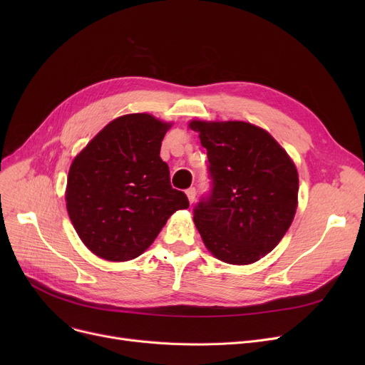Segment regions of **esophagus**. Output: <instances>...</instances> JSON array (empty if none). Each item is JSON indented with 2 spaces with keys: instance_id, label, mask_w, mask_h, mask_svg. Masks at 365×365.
Returning a JSON list of instances; mask_svg holds the SVG:
<instances>
[{
  "instance_id": "esophagus-1",
  "label": "esophagus",
  "mask_w": 365,
  "mask_h": 365,
  "mask_svg": "<svg viewBox=\"0 0 365 365\" xmlns=\"http://www.w3.org/2000/svg\"><path fill=\"white\" fill-rule=\"evenodd\" d=\"M186 197H187L189 202L192 204V202L195 201V197H197V189H195V187H189V189H186Z\"/></svg>"
}]
</instances>
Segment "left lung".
Wrapping results in <instances>:
<instances>
[{
	"instance_id": "left-lung-1",
	"label": "left lung",
	"mask_w": 365,
	"mask_h": 365,
	"mask_svg": "<svg viewBox=\"0 0 365 365\" xmlns=\"http://www.w3.org/2000/svg\"><path fill=\"white\" fill-rule=\"evenodd\" d=\"M207 149L212 190L194 222L215 257L250 264L278 245L294 219L299 175L269 133L244 121H190Z\"/></svg>"
}]
</instances>
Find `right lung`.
Here are the masks:
<instances>
[{
  "instance_id": "add662e5",
  "label": "right lung",
  "mask_w": 365,
  "mask_h": 365,
  "mask_svg": "<svg viewBox=\"0 0 365 365\" xmlns=\"http://www.w3.org/2000/svg\"><path fill=\"white\" fill-rule=\"evenodd\" d=\"M170 123L149 113L110 121L75 157L66 208L76 234L91 253L109 262L140 256L168 217L189 207L170 185L161 142Z\"/></svg>"
}]
</instances>
